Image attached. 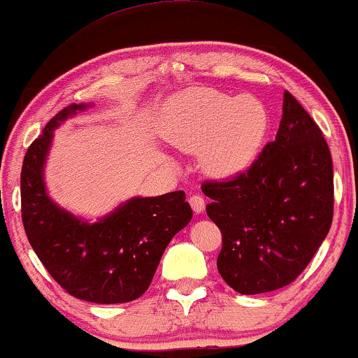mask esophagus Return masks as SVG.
<instances>
[{"instance_id":"1","label":"esophagus","mask_w":358,"mask_h":358,"mask_svg":"<svg viewBox=\"0 0 358 358\" xmlns=\"http://www.w3.org/2000/svg\"><path fill=\"white\" fill-rule=\"evenodd\" d=\"M188 202H190L193 212H195V213H200V212L205 210V200H203L202 195H196V193H195V195H190Z\"/></svg>"}]
</instances>
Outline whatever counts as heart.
I'll use <instances>...</instances> for the list:
<instances>
[{
	"mask_svg": "<svg viewBox=\"0 0 358 358\" xmlns=\"http://www.w3.org/2000/svg\"><path fill=\"white\" fill-rule=\"evenodd\" d=\"M159 129L180 150L202 151L205 170L212 175L231 176L257 156L268 131V114L256 97L188 89L168 102Z\"/></svg>",
	"mask_w": 358,
	"mask_h": 358,
	"instance_id": "1",
	"label": "heart"
}]
</instances>
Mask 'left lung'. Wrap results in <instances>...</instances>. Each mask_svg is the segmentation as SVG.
Returning <instances> with one entry per match:
<instances>
[{
    "label": "left lung",
    "instance_id": "obj_1",
    "mask_svg": "<svg viewBox=\"0 0 358 358\" xmlns=\"http://www.w3.org/2000/svg\"><path fill=\"white\" fill-rule=\"evenodd\" d=\"M207 215L222 232L217 269L241 294L293 282L305 271L334 219V165L322 129L285 90L276 139L248 170L208 180Z\"/></svg>",
    "mask_w": 358,
    "mask_h": 358
}]
</instances>
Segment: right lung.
<instances>
[{
    "label": "right lung",
    "mask_w": 358,
    "mask_h": 358,
    "mask_svg": "<svg viewBox=\"0 0 358 358\" xmlns=\"http://www.w3.org/2000/svg\"><path fill=\"white\" fill-rule=\"evenodd\" d=\"M89 106L62 109L28 148L22 166V220L45 269L69 294L101 305L127 303L150 287L166 245L193 213L182 190L133 196L94 224L53 202L43 180L53 129Z\"/></svg>",
    "instance_id": "right-lung-1"
}]
</instances>
